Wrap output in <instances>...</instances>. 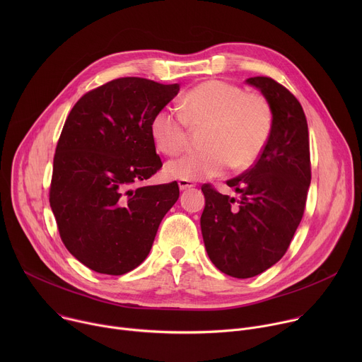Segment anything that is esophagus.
I'll return each mask as SVG.
<instances>
[{
    "instance_id": "34e87169",
    "label": "esophagus",
    "mask_w": 362,
    "mask_h": 362,
    "mask_svg": "<svg viewBox=\"0 0 362 362\" xmlns=\"http://www.w3.org/2000/svg\"><path fill=\"white\" fill-rule=\"evenodd\" d=\"M177 183H179L180 190H186V189H190L194 186V183L192 180H186V179H180Z\"/></svg>"
}]
</instances>
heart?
Segmentation results:
<instances>
[{"mask_svg":"<svg viewBox=\"0 0 362 362\" xmlns=\"http://www.w3.org/2000/svg\"><path fill=\"white\" fill-rule=\"evenodd\" d=\"M180 109H160L150 123L154 146L166 156L180 153L190 127L203 129L200 151H192L166 165L170 179H209L228 168L243 170L262 156L274 129L269 101L223 80L203 81L180 100Z\"/></svg>","mask_w":362,"mask_h":362,"instance_id":"obj_1","label":"heart"}]
</instances>
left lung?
Instances as JSON below:
<instances>
[{
  "instance_id": "1",
  "label": "left lung",
  "mask_w": 362,
  "mask_h": 362,
  "mask_svg": "<svg viewBox=\"0 0 362 362\" xmlns=\"http://www.w3.org/2000/svg\"><path fill=\"white\" fill-rule=\"evenodd\" d=\"M262 91L274 113V129L262 156L228 180L239 199L204 183L200 218L203 242L214 265L245 279L275 265L288 250L303 216L311 183L308 123L298 98L267 76L246 80Z\"/></svg>"
}]
</instances>
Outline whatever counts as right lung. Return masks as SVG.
I'll return each mask as SVG.
<instances>
[{"mask_svg":"<svg viewBox=\"0 0 362 362\" xmlns=\"http://www.w3.org/2000/svg\"><path fill=\"white\" fill-rule=\"evenodd\" d=\"M180 86L120 77L87 91L57 141L49 206L64 246L98 274L123 275L148 255L177 182L146 186L163 166L150 134L154 113Z\"/></svg>","mask_w":362,"mask_h":362,"instance_id":"1","label":"right lung"}]
</instances>
